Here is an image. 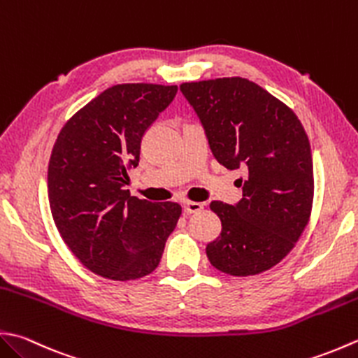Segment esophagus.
Listing matches in <instances>:
<instances>
[{
  "mask_svg": "<svg viewBox=\"0 0 358 358\" xmlns=\"http://www.w3.org/2000/svg\"><path fill=\"white\" fill-rule=\"evenodd\" d=\"M183 206H185V211L189 214H195V213H200L203 208H205V203H199V201H183Z\"/></svg>",
  "mask_w": 358,
  "mask_h": 358,
  "instance_id": "34e87169",
  "label": "esophagus"
}]
</instances>
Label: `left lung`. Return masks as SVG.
<instances>
[{"instance_id": "1", "label": "left lung", "mask_w": 358, "mask_h": 358, "mask_svg": "<svg viewBox=\"0 0 358 358\" xmlns=\"http://www.w3.org/2000/svg\"><path fill=\"white\" fill-rule=\"evenodd\" d=\"M205 129L213 155L242 169V200L211 201L222 233L206 245L213 267L231 276L259 275L290 253L309 223L313 163L296 115L242 77L180 85Z\"/></svg>"}]
</instances>
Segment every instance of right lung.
Segmentation results:
<instances>
[{"label": "right lung", "instance_id": "obj_1", "mask_svg": "<svg viewBox=\"0 0 358 358\" xmlns=\"http://www.w3.org/2000/svg\"><path fill=\"white\" fill-rule=\"evenodd\" d=\"M177 85L122 83L63 125L48 166V197L63 242L96 275L130 281L158 267L181 215L178 203L131 197L124 186L141 139Z\"/></svg>", "mask_w": 358, "mask_h": 358}]
</instances>
